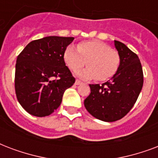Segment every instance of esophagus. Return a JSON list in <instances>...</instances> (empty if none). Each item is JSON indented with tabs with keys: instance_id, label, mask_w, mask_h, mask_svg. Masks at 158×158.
<instances>
[{
	"instance_id": "1",
	"label": "esophagus",
	"mask_w": 158,
	"mask_h": 158,
	"mask_svg": "<svg viewBox=\"0 0 158 158\" xmlns=\"http://www.w3.org/2000/svg\"><path fill=\"white\" fill-rule=\"evenodd\" d=\"M81 81L80 80H77H77H76V81H75V85H81Z\"/></svg>"
}]
</instances>
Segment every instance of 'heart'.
Instances as JSON below:
<instances>
[{"instance_id": "obj_1", "label": "heart", "mask_w": 158, "mask_h": 158, "mask_svg": "<svg viewBox=\"0 0 158 158\" xmlns=\"http://www.w3.org/2000/svg\"><path fill=\"white\" fill-rule=\"evenodd\" d=\"M63 59L73 71L86 63L88 68L76 73L77 77L86 80H108L115 74L120 63L118 52L101 41H85L78 44L77 48L69 45L63 52Z\"/></svg>"}]
</instances>
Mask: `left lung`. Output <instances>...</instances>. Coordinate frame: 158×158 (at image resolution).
Listing matches in <instances>:
<instances>
[{"mask_svg": "<svg viewBox=\"0 0 158 158\" xmlns=\"http://www.w3.org/2000/svg\"><path fill=\"white\" fill-rule=\"evenodd\" d=\"M120 63L110 80L102 85L90 84V94L84 101L86 110L105 122L118 120L133 108L143 85V73L138 55L125 44L114 41Z\"/></svg>", "mask_w": 158, "mask_h": 158, "instance_id": "1", "label": "left lung"}]
</instances>
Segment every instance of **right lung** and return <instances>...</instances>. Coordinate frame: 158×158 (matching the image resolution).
I'll return each instance as SVG.
<instances>
[{
  "mask_svg": "<svg viewBox=\"0 0 158 158\" xmlns=\"http://www.w3.org/2000/svg\"><path fill=\"white\" fill-rule=\"evenodd\" d=\"M73 37L48 36L27 44L17 57L15 88L17 100L30 114L44 117L62 103L63 93L75 82L63 52Z\"/></svg>",
  "mask_w": 158,
  "mask_h": 158,
  "instance_id": "obj_1",
  "label": "right lung"
}]
</instances>
